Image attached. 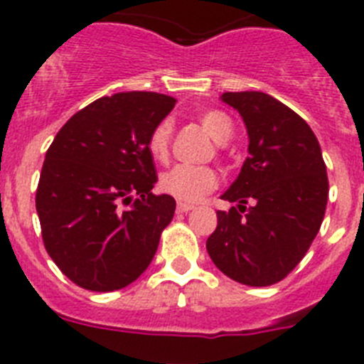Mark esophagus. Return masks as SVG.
I'll return each instance as SVG.
<instances>
[{
    "label": "esophagus",
    "instance_id": "1",
    "mask_svg": "<svg viewBox=\"0 0 364 364\" xmlns=\"http://www.w3.org/2000/svg\"><path fill=\"white\" fill-rule=\"evenodd\" d=\"M176 210H178L180 213H188V211L195 210V205L188 204V202H178V205H176Z\"/></svg>",
    "mask_w": 364,
    "mask_h": 364
}]
</instances>
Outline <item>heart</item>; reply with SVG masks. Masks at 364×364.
<instances>
[{"instance_id": "heart-1", "label": "heart", "mask_w": 364, "mask_h": 364, "mask_svg": "<svg viewBox=\"0 0 364 364\" xmlns=\"http://www.w3.org/2000/svg\"><path fill=\"white\" fill-rule=\"evenodd\" d=\"M200 124L215 142H228L233 134V125L230 118L220 111H208L200 117ZM173 122L164 118L154 125L147 138V149L154 160H166L171 144ZM218 184V176L215 169L208 166H189V164H176L160 175L159 188L164 193L182 202H197L213 191Z\"/></svg>"}]
</instances>
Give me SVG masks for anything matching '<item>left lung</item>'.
Segmentation results:
<instances>
[{"mask_svg": "<svg viewBox=\"0 0 364 364\" xmlns=\"http://www.w3.org/2000/svg\"><path fill=\"white\" fill-rule=\"evenodd\" d=\"M220 100L242 117L250 156L222 195L237 208L217 211L205 247L233 281L272 286L301 262L319 233L326 166L310 125L288 105L260 91L224 92Z\"/></svg>", "mask_w": 364, "mask_h": 364, "instance_id": "1", "label": "left lung"}]
</instances>
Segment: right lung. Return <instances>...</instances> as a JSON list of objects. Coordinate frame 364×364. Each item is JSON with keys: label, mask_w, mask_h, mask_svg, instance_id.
I'll use <instances>...</instances> for the list:
<instances>
[{"label": "right lung", "mask_w": 364, "mask_h": 364, "mask_svg": "<svg viewBox=\"0 0 364 364\" xmlns=\"http://www.w3.org/2000/svg\"><path fill=\"white\" fill-rule=\"evenodd\" d=\"M175 104L159 92H117L76 112L54 136L36 211L45 250L74 284L120 290L151 264L176 202L151 191L159 176L147 138Z\"/></svg>", "instance_id": "right-lung-1"}]
</instances>
